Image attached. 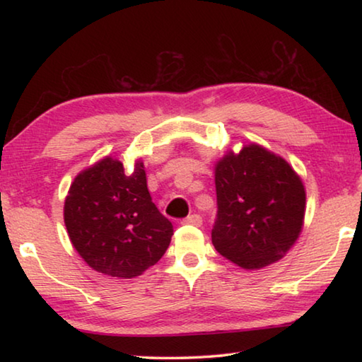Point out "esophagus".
<instances>
[{"label":"esophagus","mask_w":362,"mask_h":362,"mask_svg":"<svg viewBox=\"0 0 362 362\" xmlns=\"http://www.w3.org/2000/svg\"><path fill=\"white\" fill-rule=\"evenodd\" d=\"M182 223H188V225L199 226L201 223H203V217H201L199 214H192V216H188L187 218H183Z\"/></svg>","instance_id":"esophagus-1"}]
</instances>
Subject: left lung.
<instances>
[{"label": "left lung", "mask_w": 362, "mask_h": 362, "mask_svg": "<svg viewBox=\"0 0 362 362\" xmlns=\"http://www.w3.org/2000/svg\"><path fill=\"white\" fill-rule=\"evenodd\" d=\"M217 217L212 244L220 255L246 269L279 260L302 231L305 188L283 158L244 146L216 166Z\"/></svg>", "instance_id": "8db88e82"}]
</instances>
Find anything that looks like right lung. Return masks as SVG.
<instances>
[{"label":"right lung","instance_id":"1","mask_svg":"<svg viewBox=\"0 0 362 362\" xmlns=\"http://www.w3.org/2000/svg\"><path fill=\"white\" fill-rule=\"evenodd\" d=\"M73 247L95 272L129 279L161 259L174 235L146 188L144 163L131 175L105 158L73 180L64 207Z\"/></svg>","mask_w":362,"mask_h":362}]
</instances>
